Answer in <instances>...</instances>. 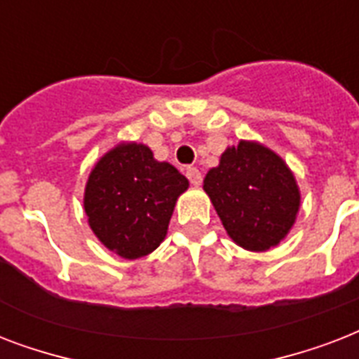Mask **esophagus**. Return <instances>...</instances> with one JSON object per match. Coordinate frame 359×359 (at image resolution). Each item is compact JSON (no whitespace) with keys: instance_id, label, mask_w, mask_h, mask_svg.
<instances>
[{"instance_id":"1","label":"esophagus","mask_w":359,"mask_h":359,"mask_svg":"<svg viewBox=\"0 0 359 359\" xmlns=\"http://www.w3.org/2000/svg\"><path fill=\"white\" fill-rule=\"evenodd\" d=\"M186 177L190 179V182L194 186H201L203 182V177H201V171L197 168H188L186 169Z\"/></svg>"}]
</instances>
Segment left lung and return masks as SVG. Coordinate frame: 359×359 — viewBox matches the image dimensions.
Returning a JSON list of instances; mask_svg holds the SVG:
<instances>
[{"instance_id":"8db88e82","label":"left lung","mask_w":359,"mask_h":359,"mask_svg":"<svg viewBox=\"0 0 359 359\" xmlns=\"http://www.w3.org/2000/svg\"><path fill=\"white\" fill-rule=\"evenodd\" d=\"M207 191L231 238L250 251L278 245L294 225L300 190L287 163L255 141H240L205 177Z\"/></svg>"}]
</instances>
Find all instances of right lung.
<instances>
[{"label":"right lung","instance_id":"1","mask_svg":"<svg viewBox=\"0 0 359 359\" xmlns=\"http://www.w3.org/2000/svg\"><path fill=\"white\" fill-rule=\"evenodd\" d=\"M188 179L168 162H158L141 143H121L93 168L83 207L93 233L124 259H140L160 245L175 203Z\"/></svg>","mask_w":359,"mask_h":359}]
</instances>
